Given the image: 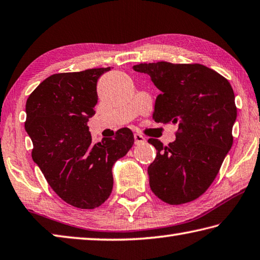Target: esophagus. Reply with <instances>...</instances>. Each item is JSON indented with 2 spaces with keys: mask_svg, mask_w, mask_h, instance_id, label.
<instances>
[{
  "mask_svg": "<svg viewBox=\"0 0 260 260\" xmlns=\"http://www.w3.org/2000/svg\"><path fill=\"white\" fill-rule=\"evenodd\" d=\"M134 140H135V144H141L145 142V138H143V136L139 133L134 134Z\"/></svg>",
  "mask_w": 260,
  "mask_h": 260,
  "instance_id": "obj_1",
  "label": "esophagus"
}]
</instances>
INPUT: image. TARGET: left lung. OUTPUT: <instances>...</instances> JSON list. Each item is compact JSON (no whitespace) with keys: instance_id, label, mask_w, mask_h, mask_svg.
<instances>
[{"instance_id":"8db88e82","label":"left lung","mask_w":260,"mask_h":260,"mask_svg":"<svg viewBox=\"0 0 260 260\" xmlns=\"http://www.w3.org/2000/svg\"><path fill=\"white\" fill-rule=\"evenodd\" d=\"M133 69L149 75L161 92L155 99L154 121L178 125L176 140L167 146L157 139L148 141L157 150L148 167L151 190L169 205L196 200L208 190L232 148L233 88L225 77L199 63L160 61Z\"/></svg>"}]
</instances>
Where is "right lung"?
<instances>
[{
    "label": "right lung",
    "mask_w": 260,
    "mask_h": 260,
    "mask_svg": "<svg viewBox=\"0 0 260 260\" xmlns=\"http://www.w3.org/2000/svg\"><path fill=\"white\" fill-rule=\"evenodd\" d=\"M108 68L54 74L26 102L25 128L32 160L64 202L81 209L101 206L112 191V166L134 144L129 128L93 143L87 121L98 103L96 83Z\"/></svg>",
    "instance_id": "1"
}]
</instances>
